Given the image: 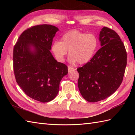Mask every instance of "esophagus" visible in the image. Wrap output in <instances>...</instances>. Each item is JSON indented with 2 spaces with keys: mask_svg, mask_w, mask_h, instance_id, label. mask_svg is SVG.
Wrapping results in <instances>:
<instances>
[{
  "mask_svg": "<svg viewBox=\"0 0 135 135\" xmlns=\"http://www.w3.org/2000/svg\"><path fill=\"white\" fill-rule=\"evenodd\" d=\"M68 72L71 73V72H72V71L75 70V69H74V68L71 67L70 66H68Z\"/></svg>",
  "mask_w": 135,
  "mask_h": 135,
  "instance_id": "esophagus-1",
  "label": "esophagus"
}]
</instances>
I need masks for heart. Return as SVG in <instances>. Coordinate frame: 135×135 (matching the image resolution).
<instances>
[{
  "mask_svg": "<svg viewBox=\"0 0 135 135\" xmlns=\"http://www.w3.org/2000/svg\"><path fill=\"white\" fill-rule=\"evenodd\" d=\"M98 46V39L93 33H87L78 30L65 33L61 41H56L51 46V51L59 62H63L69 51L68 61L75 65L87 63L92 59Z\"/></svg>",
  "mask_w": 135,
  "mask_h": 135,
  "instance_id": "1",
  "label": "heart"
}]
</instances>
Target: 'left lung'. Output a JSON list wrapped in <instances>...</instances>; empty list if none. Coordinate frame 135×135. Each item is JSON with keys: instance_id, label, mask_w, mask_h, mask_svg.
<instances>
[{"instance_id": "1", "label": "left lung", "mask_w": 135, "mask_h": 135, "mask_svg": "<svg viewBox=\"0 0 135 135\" xmlns=\"http://www.w3.org/2000/svg\"><path fill=\"white\" fill-rule=\"evenodd\" d=\"M99 40L102 47L90 61L77 68L80 93L92 103L107 98L118 89L127 63L125 46L115 31L103 27Z\"/></svg>"}]
</instances>
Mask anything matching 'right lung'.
Returning <instances> with one entry per match:
<instances>
[{"label":"right lung","mask_w":135,"mask_h":135,"mask_svg":"<svg viewBox=\"0 0 135 135\" xmlns=\"http://www.w3.org/2000/svg\"><path fill=\"white\" fill-rule=\"evenodd\" d=\"M58 30L48 24L31 27L21 34L13 49L17 83L27 96L42 103L55 98L60 81L68 73L67 66L57 62L50 51Z\"/></svg>","instance_id":"right-lung-1"}]
</instances>
